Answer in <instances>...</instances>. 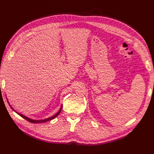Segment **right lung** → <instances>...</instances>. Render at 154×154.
Returning a JSON list of instances; mask_svg holds the SVG:
<instances>
[{
    "label": "right lung",
    "mask_w": 154,
    "mask_h": 154,
    "mask_svg": "<svg viewBox=\"0 0 154 154\" xmlns=\"http://www.w3.org/2000/svg\"><path fill=\"white\" fill-rule=\"evenodd\" d=\"M62 106H63V105H61V108H60V110H59V112H57V113L55 115H54V116H51V117H50V118H46V119H41V120H35V119H30V118H27V117H26L25 116H23V114H20V113H18V112H17L15 111V110H14V108H13L12 106H10L11 108H12V109L14 111L16 112L17 114L20 115V116H21V117H22L23 118H24V119H26V120H27V121H28V122H31V123H44V122H48V121H50V120H51V119H53L57 117V116L60 114V112H61V110H62Z\"/></svg>",
    "instance_id": "1"
}]
</instances>
